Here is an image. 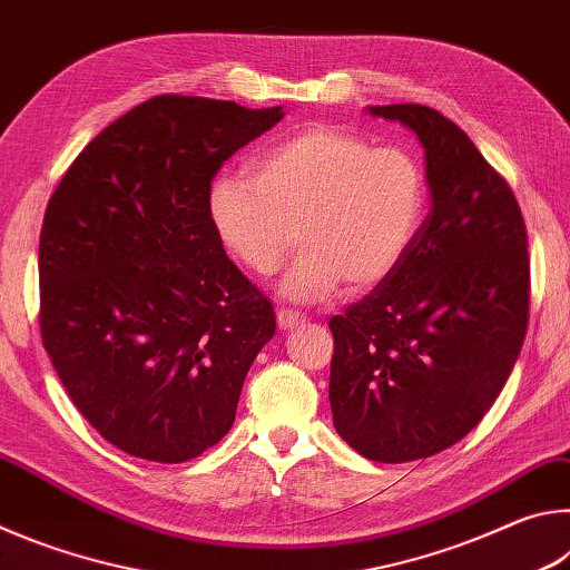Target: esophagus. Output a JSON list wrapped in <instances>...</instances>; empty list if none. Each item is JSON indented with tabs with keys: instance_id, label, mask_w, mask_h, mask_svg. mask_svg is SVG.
Segmentation results:
<instances>
[{
	"instance_id": "obj_1",
	"label": "esophagus",
	"mask_w": 570,
	"mask_h": 570,
	"mask_svg": "<svg viewBox=\"0 0 570 570\" xmlns=\"http://www.w3.org/2000/svg\"><path fill=\"white\" fill-rule=\"evenodd\" d=\"M276 322H278V330L288 332V330H294V326L304 324L306 316H304L302 312H294V308H278V312H276Z\"/></svg>"
}]
</instances>
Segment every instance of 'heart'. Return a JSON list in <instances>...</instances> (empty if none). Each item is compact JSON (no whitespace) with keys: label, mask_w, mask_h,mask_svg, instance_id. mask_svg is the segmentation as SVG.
Listing matches in <instances>:
<instances>
[{"label":"heart","mask_w":570,"mask_h":570,"mask_svg":"<svg viewBox=\"0 0 570 570\" xmlns=\"http://www.w3.org/2000/svg\"><path fill=\"white\" fill-rule=\"evenodd\" d=\"M424 206V170L407 148H372L320 122L262 153L250 176L220 173L206 198L218 244L250 274H274L302 244L282 278L292 302L387 282L420 234Z\"/></svg>","instance_id":"1"}]
</instances>
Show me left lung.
<instances>
[{
    "label": "left lung",
    "instance_id": "obj_1",
    "mask_svg": "<svg viewBox=\"0 0 570 570\" xmlns=\"http://www.w3.org/2000/svg\"><path fill=\"white\" fill-rule=\"evenodd\" d=\"M366 112L420 140L430 214L397 272L330 322V402L346 445L410 462L460 442L505 387L528 326V236L513 190L445 115Z\"/></svg>",
    "mask_w": 570,
    "mask_h": 570
}]
</instances>
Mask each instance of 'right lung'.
I'll use <instances>...</instances> for the list:
<instances>
[{
    "label": "right lung",
    "instance_id": "1",
    "mask_svg": "<svg viewBox=\"0 0 570 570\" xmlns=\"http://www.w3.org/2000/svg\"><path fill=\"white\" fill-rule=\"evenodd\" d=\"M284 108L160 95L65 173L40 236V330L60 382L132 458L186 462L236 420L276 332L272 302L210 228V180Z\"/></svg>",
    "mask_w": 570,
    "mask_h": 570
}]
</instances>
